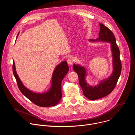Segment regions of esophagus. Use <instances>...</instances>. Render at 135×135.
Instances as JSON below:
<instances>
[{
    "instance_id": "obj_1",
    "label": "esophagus",
    "mask_w": 135,
    "mask_h": 135,
    "mask_svg": "<svg viewBox=\"0 0 135 135\" xmlns=\"http://www.w3.org/2000/svg\"><path fill=\"white\" fill-rule=\"evenodd\" d=\"M74 60L73 58H71V57H69V58L67 60V64L69 65H71L74 63Z\"/></svg>"
}]
</instances>
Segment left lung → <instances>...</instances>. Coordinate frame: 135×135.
Masks as SVG:
<instances>
[{
    "label": "left lung",
    "mask_w": 135,
    "mask_h": 135,
    "mask_svg": "<svg viewBox=\"0 0 135 135\" xmlns=\"http://www.w3.org/2000/svg\"><path fill=\"white\" fill-rule=\"evenodd\" d=\"M100 26L99 37L96 41H103L111 43L113 56V72L111 76L107 80L103 81L98 85L94 87L91 86L86 83L85 80L86 71L84 68L75 64L73 66L74 71L78 75L79 83L82 89L84 95L86 98L92 100L103 98L112 92L117 84L122 69L121 61L120 57V50L113 33L104 25L100 23ZM91 40V41H94L93 40Z\"/></svg>",
    "instance_id": "obj_1"
}]
</instances>
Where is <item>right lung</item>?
<instances>
[{
	"label": "right lung",
	"instance_id": "add662e5",
	"mask_svg": "<svg viewBox=\"0 0 135 135\" xmlns=\"http://www.w3.org/2000/svg\"><path fill=\"white\" fill-rule=\"evenodd\" d=\"M68 70L69 67L67 62L66 61L62 62L56 66L53 72L50 90L45 93H36L30 91L23 85L16 74L14 61L13 64V73L19 90L33 104L43 107L54 106L60 102L62 97L61 82Z\"/></svg>",
	"mask_w": 135,
	"mask_h": 135
}]
</instances>
